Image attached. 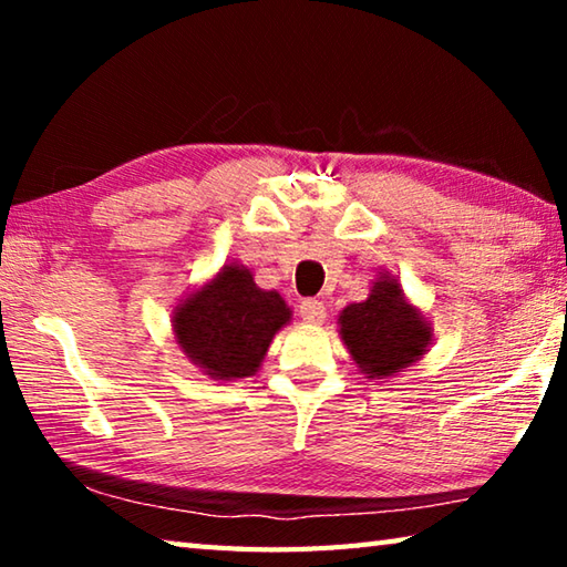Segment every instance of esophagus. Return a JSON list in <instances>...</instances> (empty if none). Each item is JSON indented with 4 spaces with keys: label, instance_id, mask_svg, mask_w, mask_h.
Instances as JSON below:
<instances>
[{
    "label": "esophagus",
    "instance_id": "obj_1",
    "mask_svg": "<svg viewBox=\"0 0 567 567\" xmlns=\"http://www.w3.org/2000/svg\"><path fill=\"white\" fill-rule=\"evenodd\" d=\"M300 318L307 324H322L324 318H328V310H324V305L320 300H305L300 305Z\"/></svg>",
    "mask_w": 567,
    "mask_h": 567
}]
</instances>
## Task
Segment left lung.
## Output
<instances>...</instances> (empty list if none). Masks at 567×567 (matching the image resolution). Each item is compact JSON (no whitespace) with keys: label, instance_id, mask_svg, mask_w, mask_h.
Returning <instances> with one entry per match:
<instances>
[{"label":"left lung","instance_id":"1","mask_svg":"<svg viewBox=\"0 0 567 567\" xmlns=\"http://www.w3.org/2000/svg\"><path fill=\"white\" fill-rule=\"evenodd\" d=\"M340 340L364 378L385 382L405 372L433 344V322L402 292L398 277L380 272L362 302L338 315Z\"/></svg>","mask_w":567,"mask_h":567}]
</instances>
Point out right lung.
<instances>
[{
    "mask_svg": "<svg viewBox=\"0 0 567 567\" xmlns=\"http://www.w3.org/2000/svg\"><path fill=\"white\" fill-rule=\"evenodd\" d=\"M172 338L199 372L219 382L255 375L292 310L275 290L257 287L249 267L227 262L172 307Z\"/></svg>",
    "mask_w": 567,
    "mask_h": 567,
    "instance_id": "right-lung-1",
    "label": "right lung"
}]
</instances>
